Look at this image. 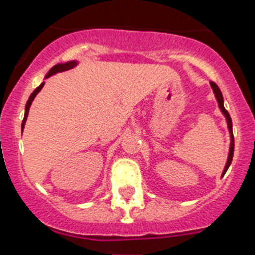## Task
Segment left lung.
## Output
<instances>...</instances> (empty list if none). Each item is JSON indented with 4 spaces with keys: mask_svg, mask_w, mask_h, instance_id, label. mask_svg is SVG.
I'll return each instance as SVG.
<instances>
[{
    "mask_svg": "<svg viewBox=\"0 0 255 255\" xmlns=\"http://www.w3.org/2000/svg\"><path fill=\"white\" fill-rule=\"evenodd\" d=\"M211 86H212L213 92H215L216 99H217V101H218V106H220L221 111L223 112V115H225V116H226V118H227L228 129H230V133H231V146H230V154H228L227 163H226L225 170H223V175H225L226 171H227V169L230 168L231 163H232L233 150H235V138H233V132H232V120H231L230 113H228L227 110H226V109H225V106H223V96H222V92H221L220 87H218L217 85H216V82H213V81H211Z\"/></svg>",
    "mask_w": 255,
    "mask_h": 255,
    "instance_id": "left-lung-1",
    "label": "left lung"
}]
</instances>
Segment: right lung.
Segmentation results:
<instances>
[{
  "label": "right lung",
  "instance_id": "1",
  "mask_svg": "<svg viewBox=\"0 0 255 255\" xmlns=\"http://www.w3.org/2000/svg\"><path fill=\"white\" fill-rule=\"evenodd\" d=\"M75 65H76V61H69V63H65V64H58V65L53 66V68L50 69V71H49V74L47 75V78H49V76H50V75H53V74L61 73V71L69 70V69L74 68V66H75ZM43 86H44V82H43V84H40L39 86H38L37 89H35L34 91L32 92V95H30V96H29V99H28L27 105H25L24 118H23V122H22V132H23V128H24L25 121H27V116H28V112H29V107H30V105H32V101H33V100H34V97L37 96L38 92H39L40 90L43 89Z\"/></svg>",
  "mask_w": 255,
  "mask_h": 255
}]
</instances>
